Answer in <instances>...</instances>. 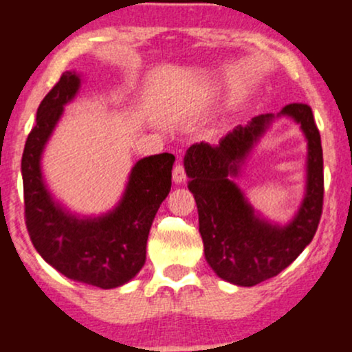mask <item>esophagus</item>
I'll use <instances>...</instances> for the list:
<instances>
[{
	"mask_svg": "<svg viewBox=\"0 0 352 352\" xmlns=\"http://www.w3.org/2000/svg\"><path fill=\"white\" fill-rule=\"evenodd\" d=\"M185 179H187L185 167L182 164H177L175 167H173V182H175V184H182V182H185Z\"/></svg>",
	"mask_w": 352,
	"mask_h": 352,
	"instance_id": "1",
	"label": "esophagus"
}]
</instances>
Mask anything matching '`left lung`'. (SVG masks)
<instances>
[{
  "label": "left lung",
  "mask_w": 352,
  "mask_h": 352,
  "mask_svg": "<svg viewBox=\"0 0 352 352\" xmlns=\"http://www.w3.org/2000/svg\"><path fill=\"white\" fill-rule=\"evenodd\" d=\"M280 114L301 124L308 139V188L288 227L258 220L240 188L228 180V175H236L238 164L273 120L272 114L254 117L246 127L238 125L217 145L193 144L184 159L188 190L199 208L205 258L218 276L238 286H254L281 273L311 243L321 220L324 173L313 111L308 104L294 102L283 107Z\"/></svg>",
  "instance_id": "left-lung-1"
}]
</instances>
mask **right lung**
Segmentation results:
<instances>
[{
    "mask_svg": "<svg viewBox=\"0 0 352 352\" xmlns=\"http://www.w3.org/2000/svg\"><path fill=\"white\" fill-rule=\"evenodd\" d=\"M79 84L76 72H63L39 104L21 160L24 220L34 248L52 268L69 280L109 289L132 280L144 266L153 217L170 192L175 157L159 153L139 160L122 201L106 217L79 220L59 208L44 187L39 159Z\"/></svg>",
    "mask_w": 352,
    "mask_h": 352,
    "instance_id": "add662e5",
    "label": "right lung"
}]
</instances>
